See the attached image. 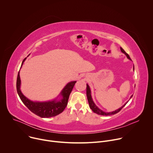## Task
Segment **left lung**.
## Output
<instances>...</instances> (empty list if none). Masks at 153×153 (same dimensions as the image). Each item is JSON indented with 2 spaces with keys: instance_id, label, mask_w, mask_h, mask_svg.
<instances>
[{
  "instance_id": "1",
  "label": "left lung",
  "mask_w": 153,
  "mask_h": 153,
  "mask_svg": "<svg viewBox=\"0 0 153 153\" xmlns=\"http://www.w3.org/2000/svg\"><path fill=\"white\" fill-rule=\"evenodd\" d=\"M120 50H121L122 53H124V54L126 55V56L127 57V58H128L129 60H131V58H130V57L129 56V55L124 51V50H123L122 47H120ZM133 70H134V67H133ZM91 90H90V86H89V85H88V84H86V96H87V99H88V103H89L90 107V108L91 109L92 111H93L94 113H96V114H99V115H102V116H110V115L115 114L119 113V112L122 110V109L125 106V105L128 102V101L129 100V99L133 97V95H132L130 97L129 100L127 101L122 106H121L120 108H119V109H117V110H115V111H112V112L107 113V112H104L103 111H102V110H100V109H99V108L96 105V104L94 103V102L93 100V99H92L91 94Z\"/></svg>"
}]
</instances>
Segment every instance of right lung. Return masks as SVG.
I'll list each match as a JSON object with an SVG mask.
<instances>
[{
	"label": "right lung",
	"instance_id": "obj_1",
	"mask_svg": "<svg viewBox=\"0 0 153 153\" xmlns=\"http://www.w3.org/2000/svg\"><path fill=\"white\" fill-rule=\"evenodd\" d=\"M28 56H30V54ZM26 59L27 57L24 59L22 63L20 68ZM19 72L18 73L16 82L17 91L21 100L32 113L42 118H48L56 116L63 112L68 104L70 94L73 90L76 81H72L68 83L63 88L57 97L53 100L47 102H34L25 97L20 90L21 80ZM59 96L60 98L58 100L57 98Z\"/></svg>",
	"mask_w": 153,
	"mask_h": 153
}]
</instances>
